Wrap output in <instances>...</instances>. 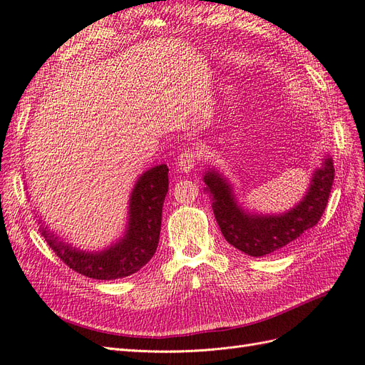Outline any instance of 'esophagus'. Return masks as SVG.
<instances>
[{"label":"esophagus","mask_w":365,"mask_h":365,"mask_svg":"<svg viewBox=\"0 0 365 365\" xmlns=\"http://www.w3.org/2000/svg\"><path fill=\"white\" fill-rule=\"evenodd\" d=\"M199 160H200L199 151L194 148H188L179 154V158H177V166H179L180 171L190 173Z\"/></svg>","instance_id":"1"}]
</instances>
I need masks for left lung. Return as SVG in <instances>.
<instances>
[{
	"mask_svg": "<svg viewBox=\"0 0 365 365\" xmlns=\"http://www.w3.org/2000/svg\"><path fill=\"white\" fill-rule=\"evenodd\" d=\"M335 179L331 159L312 177L310 188L294 210L281 215L246 214L235 203L231 186L215 171L205 175L206 191L212 195V211L226 242L247 255L263 257L272 254L314 227L324 214Z\"/></svg>",
	"mask_w": 365,
	"mask_h": 365,
	"instance_id": "obj_1",
	"label": "left lung"
}]
</instances>
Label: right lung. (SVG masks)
Returning a JSON list of instances; mask_svg holds the SVG:
<instances>
[{
	"mask_svg": "<svg viewBox=\"0 0 365 365\" xmlns=\"http://www.w3.org/2000/svg\"><path fill=\"white\" fill-rule=\"evenodd\" d=\"M168 192V166L148 170L131 192L130 220L123 238L102 252H82L59 242L47 226L41 232L55 254L75 272L95 279H118L138 272L153 258L159 245L162 206Z\"/></svg>",
	"mask_w": 365,
	"mask_h": 365,
	"instance_id": "add662e5",
	"label": "right lung"
}]
</instances>
